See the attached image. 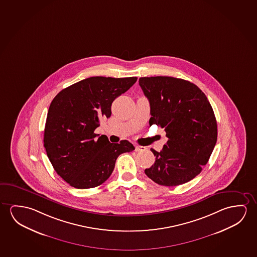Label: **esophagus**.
<instances>
[{
  "instance_id": "34e87169",
  "label": "esophagus",
  "mask_w": 257,
  "mask_h": 257,
  "mask_svg": "<svg viewBox=\"0 0 257 257\" xmlns=\"http://www.w3.org/2000/svg\"><path fill=\"white\" fill-rule=\"evenodd\" d=\"M146 150V147L143 146H136L135 147V151L139 152V151H144Z\"/></svg>"
}]
</instances>
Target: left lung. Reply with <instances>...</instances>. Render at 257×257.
<instances>
[{
  "instance_id": "left-lung-1",
  "label": "left lung",
  "mask_w": 257,
  "mask_h": 257,
  "mask_svg": "<svg viewBox=\"0 0 257 257\" xmlns=\"http://www.w3.org/2000/svg\"><path fill=\"white\" fill-rule=\"evenodd\" d=\"M150 104V125L165 128L168 141L145 174L163 186L190 182L200 174L217 141V122L205 93L194 83L171 76L141 77Z\"/></svg>"
}]
</instances>
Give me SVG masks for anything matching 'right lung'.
<instances>
[{"label":"right lung","instance_id":"right-lung-1","mask_svg":"<svg viewBox=\"0 0 257 257\" xmlns=\"http://www.w3.org/2000/svg\"><path fill=\"white\" fill-rule=\"evenodd\" d=\"M137 77L92 76L56 95L44 128L48 158L60 177L76 189L102 184L114 170L119 155L135 150L126 140L110 143L94 131L101 118L111 115L115 98L128 91Z\"/></svg>","mask_w":257,"mask_h":257}]
</instances>
